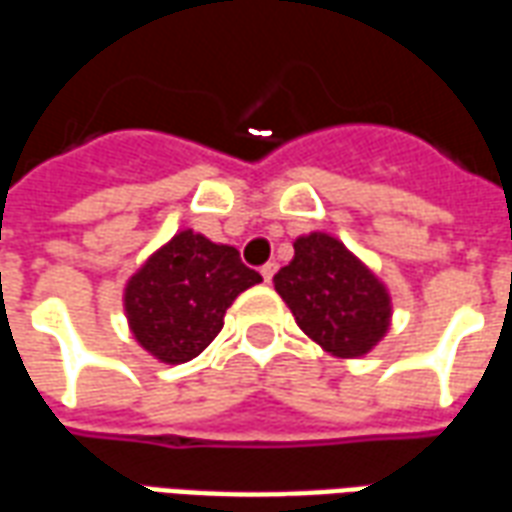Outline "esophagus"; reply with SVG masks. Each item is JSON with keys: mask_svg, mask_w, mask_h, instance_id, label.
<instances>
[{"mask_svg": "<svg viewBox=\"0 0 512 512\" xmlns=\"http://www.w3.org/2000/svg\"><path fill=\"white\" fill-rule=\"evenodd\" d=\"M274 271H277V263H266V266L260 268V274H263V282H271Z\"/></svg>", "mask_w": 512, "mask_h": 512, "instance_id": "esophagus-1", "label": "esophagus"}]
</instances>
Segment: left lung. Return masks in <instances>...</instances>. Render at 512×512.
<instances>
[{
    "label": "left lung",
    "instance_id": "8db88e82",
    "mask_svg": "<svg viewBox=\"0 0 512 512\" xmlns=\"http://www.w3.org/2000/svg\"><path fill=\"white\" fill-rule=\"evenodd\" d=\"M274 288L301 332L340 359L365 356L389 329V290L332 235L296 238L293 260L274 274Z\"/></svg>",
    "mask_w": 512,
    "mask_h": 512
}]
</instances>
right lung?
Instances as JSON below:
<instances>
[{
  "label": "right lung",
  "mask_w": 512,
  "mask_h": 512,
  "mask_svg": "<svg viewBox=\"0 0 512 512\" xmlns=\"http://www.w3.org/2000/svg\"><path fill=\"white\" fill-rule=\"evenodd\" d=\"M257 282L263 277L241 263L235 246L180 230L128 279L123 307L147 354L183 365L213 343L227 307Z\"/></svg>",
  "instance_id": "1"
}]
</instances>
